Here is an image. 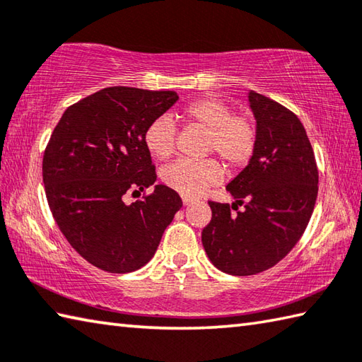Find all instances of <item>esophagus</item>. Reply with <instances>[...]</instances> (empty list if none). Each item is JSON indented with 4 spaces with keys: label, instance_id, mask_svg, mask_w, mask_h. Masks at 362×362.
<instances>
[{
    "label": "esophagus",
    "instance_id": "1",
    "mask_svg": "<svg viewBox=\"0 0 362 362\" xmlns=\"http://www.w3.org/2000/svg\"><path fill=\"white\" fill-rule=\"evenodd\" d=\"M182 201H183V204H185V206H189V204H192L193 199H189L188 196H182Z\"/></svg>",
    "mask_w": 362,
    "mask_h": 362
}]
</instances>
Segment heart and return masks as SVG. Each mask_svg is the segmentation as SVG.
<instances>
[{
  "mask_svg": "<svg viewBox=\"0 0 362 362\" xmlns=\"http://www.w3.org/2000/svg\"><path fill=\"white\" fill-rule=\"evenodd\" d=\"M180 118L207 129L206 153L220 155L228 168L239 169L252 160L258 142V128L252 117L233 114L231 106L216 98H199L182 109ZM175 141L177 128L169 117L155 118L144 133V144L156 160H168L174 153ZM221 175L223 168L215 158L179 160L161 170L164 185L183 196H198L218 183Z\"/></svg>",
  "mask_w": 362,
  "mask_h": 362,
  "instance_id": "1",
  "label": "heart"
}]
</instances>
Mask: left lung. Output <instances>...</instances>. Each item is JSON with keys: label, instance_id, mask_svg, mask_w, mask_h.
<instances>
[{"label": "left lung", "instance_id": "1", "mask_svg": "<svg viewBox=\"0 0 362 362\" xmlns=\"http://www.w3.org/2000/svg\"><path fill=\"white\" fill-rule=\"evenodd\" d=\"M258 142L245 169L226 189L244 206L209 201L212 220L202 229L209 259L231 275H253L277 264L298 244L318 194V168L304 124L290 109L248 93Z\"/></svg>", "mask_w": 362, "mask_h": 362}]
</instances>
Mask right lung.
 Instances as JSON below:
<instances>
[{
  "instance_id": "right-lung-1",
  "label": "right lung",
  "mask_w": 362,
  "mask_h": 362,
  "mask_svg": "<svg viewBox=\"0 0 362 362\" xmlns=\"http://www.w3.org/2000/svg\"><path fill=\"white\" fill-rule=\"evenodd\" d=\"M177 100L175 91L103 88L64 110L45 147L50 212L71 247L103 271L127 274L146 266L182 207L166 185L133 204L123 201L155 183L144 133Z\"/></svg>"
}]
</instances>
